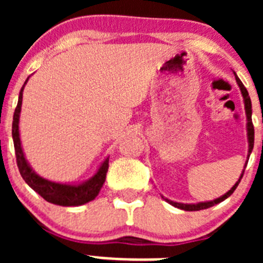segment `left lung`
<instances>
[{
    "mask_svg": "<svg viewBox=\"0 0 263 263\" xmlns=\"http://www.w3.org/2000/svg\"><path fill=\"white\" fill-rule=\"evenodd\" d=\"M235 75V73H234ZM235 80H237L238 85H239L240 87V91H242V95H243V99H245V108H246V115H247V131H248V144H249V148H248V159H249V155H251L252 150H253V145H254V127H253V123H252V103H251V98H249L248 95V91H247V89L245 87V85L242 84V81L239 80V78H238L237 75H235ZM247 163H248V160L246 161V165H245V169L247 166ZM245 169H243L242 174H240L239 179H238V182L235 183L234 185H233L232 188H230L229 192H227L225 195H222L221 197L216 198V200L214 201H209V202H200V203H179V202H174V201H171L168 200V198H165L166 202H169L171 205L176 206V208L178 209H182V210L184 211H198V210H203V209H209L211 208V206L216 205V203L221 202V201H224L225 198L229 197L230 195H232L233 192L235 191V188L238 187V184H239L240 179H242L243 174H245Z\"/></svg>",
    "mask_w": 263,
    "mask_h": 263,
    "instance_id": "8db88e82",
    "label": "left lung"
}]
</instances>
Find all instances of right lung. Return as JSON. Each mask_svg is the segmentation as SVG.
I'll use <instances>...</instances> for the list:
<instances>
[{"instance_id": "obj_1", "label": "right lung", "mask_w": 263, "mask_h": 263, "mask_svg": "<svg viewBox=\"0 0 263 263\" xmlns=\"http://www.w3.org/2000/svg\"><path fill=\"white\" fill-rule=\"evenodd\" d=\"M26 82H28V80L25 81V84ZM25 84L23 85L20 94H18V102L14 113V121H12V139H14L17 168L21 177L44 200L48 201L50 203H54V205L80 206L89 202V201H92L97 197L100 188L103 187L105 182V176H107L108 166H109V164H108L109 163V158H107L103 161L100 168L94 174V177H91L89 181L78 185L62 184V183H55L42 178L38 174L34 173V171L30 168L28 161H26L23 153V147H21L20 134H18V118H20L21 103H23V90Z\"/></svg>"}]
</instances>
